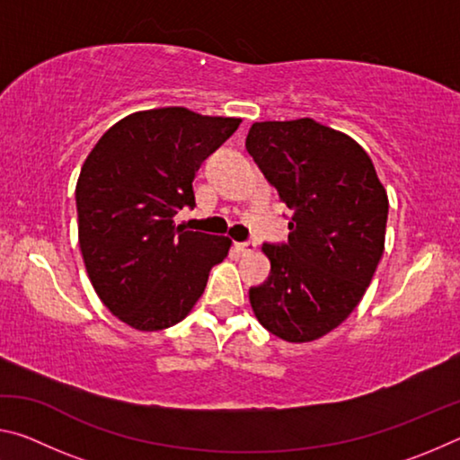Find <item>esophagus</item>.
<instances>
[{
	"label": "esophagus",
	"mask_w": 460,
	"mask_h": 460,
	"mask_svg": "<svg viewBox=\"0 0 460 460\" xmlns=\"http://www.w3.org/2000/svg\"><path fill=\"white\" fill-rule=\"evenodd\" d=\"M235 247H237V252L243 253V255L255 252V243H252V241H245V243H237Z\"/></svg>",
	"instance_id": "1"
}]
</instances>
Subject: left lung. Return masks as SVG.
<instances>
[{
  "instance_id": "left-lung-1",
  "label": "left lung",
  "mask_w": 460,
  "mask_h": 460,
  "mask_svg": "<svg viewBox=\"0 0 460 460\" xmlns=\"http://www.w3.org/2000/svg\"><path fill=\"white\" fill-rule=\"evenodd\" d=\"M245 147L292 211L288 243H263L271 263L249 302L263 329L308 342L359 305L384 255L387 194L353 137L305 118L260 121Z\"/></svg>"
}]
</instances>
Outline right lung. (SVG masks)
<instances>
[{
	"mask_svg": "<svg viewBox=\"0 0 460 460\" xmlns=\"http://www.w3.org/2000/svg\"><path fill=\"white\" fill-rule=\"evenodd\" d=\"M186 107L137 111L109 128L76 182L79 245L101 302L137 331L168 329L190 313L231 239L184 231L192 181L239 128Z\"/></svg>",
	"mask_w": 460,
	"mask_h": 460,
	"instance_id": "add662e5",
	"label": "right lung"
}]
</instances>
